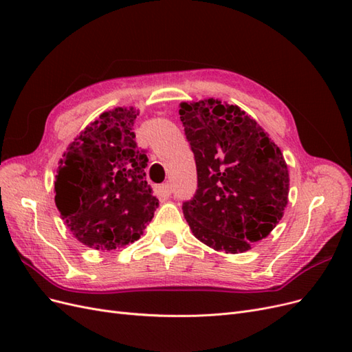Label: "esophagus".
<instances>
[{"label": "esophagus", "mask_w": 352, "mask_h": 352, "mask_svg": "<svg viewBox=\"0 0 352 352\" xmlns=\"http://www.w3.org/2000/svg\"><path fill=\"white\" fill-rule=\"evenodd\" d=\"M160 190H162V192H163V194H166V195H170V194H172V190H173L172 184H168V182L163 184L162 186H160Z\"/></svg>", "instance_id": "34e87169"}]
</instances>
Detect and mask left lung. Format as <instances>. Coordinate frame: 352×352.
<instances>
[{
    "instance_id": "obj_1",
    "label": "left lung",
    "mask_w": 352,
    "mask_h": 352,
    "mask_svg": "<svg viewBox=\"0 0 352 352\" xmlns=\"http://www.w3.org/2000/svg\"><path fill=\"white\" fill-rule=\"evenodd\" d=\"M198 186L182 210L194 236L216 251L245 252L283 216L289 192L285 158L238 105L214 98L180 104Z\"/></svg>"
}]
</instances>
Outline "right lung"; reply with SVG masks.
I'll list each match as a JSON object with an SVG mask.
<instances>
[{
  "label": "right lung",
  "instance_id": "add662e5",
  "mask_svg": "<svg viewBox=\"0 0 352 352\" xmlns=\"http://www.w3.org/2000/svg\"><path fill=\"white\" fill-rule=\"evenodd\" d=\"M138 113L117 107L92 122L60 160L56 206L79 242L116 250L141 238L158 199L146 182V151L135 141Z\"/></svg>",
  "mask_w": 352,
  "mask_h": 352
}]
</instances>
